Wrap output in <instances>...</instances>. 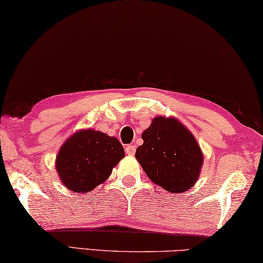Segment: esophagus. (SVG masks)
Returning a JSON list of instances; mask_svg holds the SVG:
<instances>
[{
	"mask_svg": "<svg viewBox=\"0 0 263 263\" xmlns=\"http://www.w3.org/2000/svg\"><path fill=\"white\" fill-rule=\"evenodd\" d=\"M125 152H126L128 156H133V154L136 153V146L135 145H127V146L125 147Z\"/></svg>",
	"mask_w": 263,
	"mask_h": 263,
	"instance_id": "obj_1",
	"label": "esophagus"
}]
</instances>
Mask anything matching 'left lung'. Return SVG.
Listing matches in <instances>:
<instances>
[{
  "instance_id": "8db88e82",
  "label": "left lung",
  "mask_w": 263,
  "mask_h": 263,
  "mask_svg": "<svg viewBox=\"0 0 263 263\" xmlns=\"http://www.w3.org/2000/svg\"><path fill=\"white\" fill-rule=\"evenodd\" d=\"M136 158L154 184L181 193L195 184L203 157L197 140L174 118L157 117L141 135Z\"/></svg>"
}]
</instances>
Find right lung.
I'll use <instances>...</instances> for the list:
<instances>
[{
    "mask_svg": "<svg viewBox=\"0 0 263 263\" xmlns=\"http://www.w3.org/2000/svg\"><path fill=\"white\" fill-rule=\"evenodd\" d=\"M124 157L122 144L115 137L83 130L70 137L61 147L56 168L70 191L87 193L105 181Z\"/></svg>",
    "mask_w": 263,
    "mask_h": 263,
    "instance_id": "1",
    "label": "right lung"
}]
</instances>
